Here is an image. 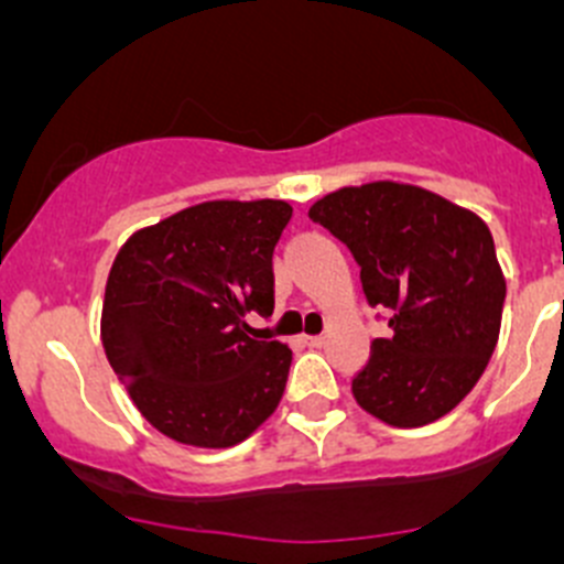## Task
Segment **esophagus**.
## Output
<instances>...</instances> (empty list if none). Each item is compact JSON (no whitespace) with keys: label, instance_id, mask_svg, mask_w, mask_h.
<instances>
[{"label":"esophagus","instance_id":"esophagus-1","mask_svg":"<svg viewBox=\"0 0 564 564\" xmlns=\"http://www.w3.org/2000/svg\"><path fill=\"white\" fill-rule=\"evenodd\" d=\"M306 345L323 347V345H325V336H323V334H319V336H306Z\"/></svg>","mask_w":564,"mask_h":564}]
</instances>
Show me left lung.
Masks as SVG:
<instances>
[{
	"mask_svg": "<svg viewBox=\"0 0 564 564\" xmlns=\"http://www.w3.org/2000/svg\"><path fill=\"white\" fill-rule=\"evenodd\" d=\"M308 217L354 252L387 339L354 376L361 409L398 429L434 423L476 387L496 350L507 281L487 225L403 183L317 199Z\"/></svg>",
	"mask_w": 564,
	"mask_h": 564,
	"instance_id": "8db88e82",
	"label": "left lung"
}]
</instances>
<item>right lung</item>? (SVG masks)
Masks as SVG:
<instances>
[{"mask_svg":"<svg viewBox=\"0 0 564 564\" xmlns=\"http://www.w3.org/2000/svg\"><path fill=\"white\" fill-rule=\"evenodd\" d=\"M292 208L217 199L128 239L108 275L102 345L139 412L161 434L230 448L278 409L292 350L258 339L272 317V252Z\"/></svg>","mask_w":564,"mask_h":564,"instance_id":"add662e5","label":"right lung"}]
</instances>
